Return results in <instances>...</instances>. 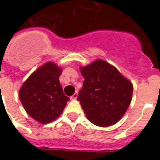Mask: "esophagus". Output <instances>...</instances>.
Masks as SVG:
<instances>
[{
	"label": "esophagus",
	"mask_w": 160,
	"mask_h": 160,
	"mask_svg": "<svg viewBox=\"0 0 160 160\" xmlns=\"http://www.w3.org/2000/svg\"><path fill=\"white\" fill-rule=\"evenodd\" d=\"M77 97H78V92L76 91V92H75V94H74V95H73L72 96L70 97V99H71V100H76V99H77Z\"/></svg>",
	"instance_id": "34e87169"
}]
</instances>
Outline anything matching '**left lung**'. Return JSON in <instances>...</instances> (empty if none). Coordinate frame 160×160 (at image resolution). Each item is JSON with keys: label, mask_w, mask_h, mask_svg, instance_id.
<instances>
[{"label": "left lung", "mask_w": 160, "mask_h": 160, "mask_svg": "<svg viewBox=\"0 0 160 160\" xmlns=\"http://www.w3.org/2000/svg\"><path fill=\"white\" fill-rule=\"evenodd\" d=\"M80 69L85 80L77 99L85 116L97 126L116 124L131 103L132 83L105 60H96Z\"/></svg>", "instance_id": "left-lung-1"}]
</instances>
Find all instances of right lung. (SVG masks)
<instances>
[{"instance_id": "right-lung-1", "label": "right lung", "mask_w": 160, "mask_h": 160, "mask_svg": "<svg viewBox=\"0 0 160 160\" xmlns=\"http://www.w3.org/2000/svg\"><path fill=\"white\" fill-rule=\"evenodd\" d=\"M61 70L54 62H46L29 76L19 91L26 113L41 124L57 119L70 100L60 84Z\"/></svg>"}]
</instances>
